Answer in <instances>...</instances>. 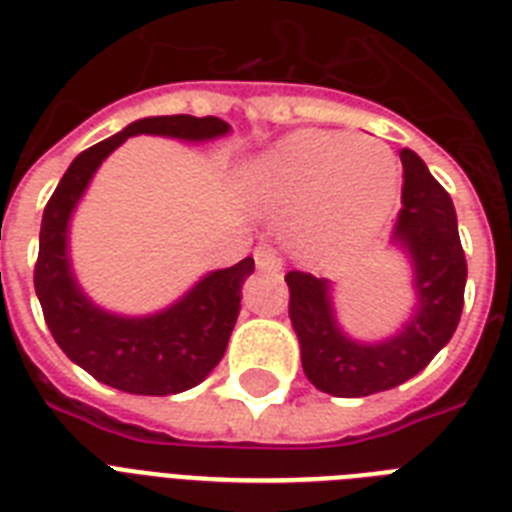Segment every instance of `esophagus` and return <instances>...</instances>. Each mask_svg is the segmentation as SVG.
<instances>
[{
    "mask_svg": "<svg viewBox=\"0 0 512 512\" xmlns=\"http://www.w3.org/2000/svg\"><path fill=\"white\" fill-rule=\"evenodd\" d=\"M253 259H256V269H259V272H267V275H280L282 261L277 259V253L272 251V248H267V245H259V248H256V253H253Z\"/></svg>",
    "mask_w": 512,
    "mask_h": 512,
    "instance_id": "1",
    "label": "esophagus"
}]
</instances>
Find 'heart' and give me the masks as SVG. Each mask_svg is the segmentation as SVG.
Listing matches in <instances>:
<instances>
[{
  "mask_svg": "<svg viewBox=\"0 0 512 512\" xmlns=\"http://www.w3.org/2000/svg\"><path fill=\"white\" fill-rule=\"evenodd\" d=\"M243 182L264 214H288L290 243L325 251L378 230L394 203L396 161L370 137L304 129L256 155Z\"/></svg>",
  "mask_w": 512,
  "mask_h": 512,
  "instance_id": "b5f03b06",
  "label": "heart"
}]
</instances>
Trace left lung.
Here are the masks:
<instances>
[{
  "label": "left lung",
  "mask_w": 512,
  "mask_h": 512,
  "mask_svg": "<svg viewBox=\"0 0 512 512\" xmlns=\"http://www.w3.org/2000/svg\"><path fill=\"white\" fill-rule=\"evenodd\" d=\"M402 211L391 243L410 259L415 306L402 330L386 341H357L335 317L333 285L325 277L288 272L290 322L301 343V365L312 386L357 399L415 378L449 343L463 314L465 264L455 203L418 153L404 147Z\"/></svg>",
  "instance_id": "1"
}]
</instances>
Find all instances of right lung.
<instances>
[{
    "label": "right lung",
    "mask_w": 512,
    "mask_h": 512,
    "mask_svg": "<svg viewBox=\"0 0 512 512\" xmlns=\"http://www.w3.org/2000/svg\"><path fill=\"white\" fill-rule=\"evenodd\" d=\"M227 132L230 124L216 116L140 118L124 132L76 155L44 208L34 269V288L44 320L65 357L105 386L126 394L169 396L182 394L208 378L227 351L253 259L248 256L235 267L208 272L161 312L145 317L113 314L94 304L73 275L68 256L73 211L100 163L129 137L158 134L171 140L208 142Z\"/></svg>",
    "instance_id": "1"
}]
</instances>
